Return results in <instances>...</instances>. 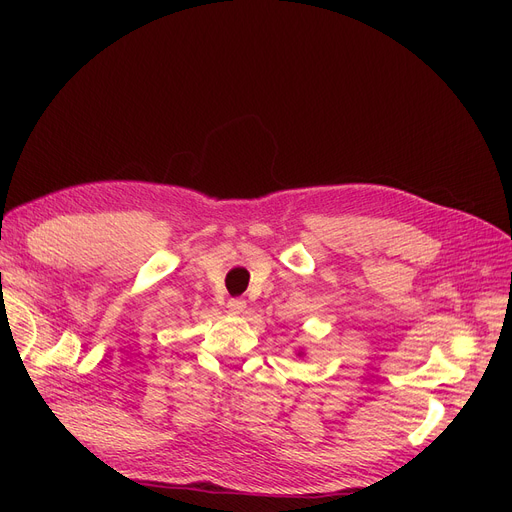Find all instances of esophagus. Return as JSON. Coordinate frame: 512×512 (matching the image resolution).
<instances>
[{
  "instance_id": "obj_1",
  "label": "esophagus",
  "mask_w": 512,
  "mask_h": 512,
  "mask_svg": "<svg viewBox=\"0 0 512 512\" xmlns=\"http://www.w3.org/2000/svg\"><path fill=\"white\" fill-rule=\"evenodd\" d=\"M245 309H247V301H245V299H230V301H228V311H230L232 315L245 313Z\"/></svg>"
}]
</instances>
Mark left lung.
I'll return each mask as SVG.
<instances>
[{
    "mask_svg": "<svg viewBox=\"0 0 512 512\" xmlns=\"http://www.w3.org/2000/svg\"><path fill=\"white\" fill-rule=\"evenodd\" d=\"M297 357H305V351H303V348H299V351H297Z\"/></svg>",
    "mask_w": 512,
    "mask_h": 512,
    "instance_id": "1",
    "label": "left lung"
}]
</instances>
